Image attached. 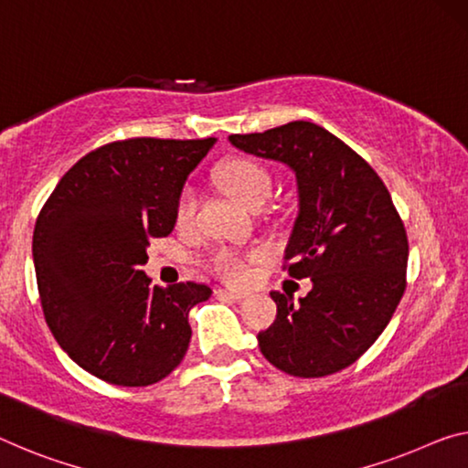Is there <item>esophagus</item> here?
<instances>
[{"instance_id":"obj_1","label":"esophagus","mask_w":468,"mask_h":468,"mask_svg":"<svg viewBox=\"0 0 468 468\" xmlns=\"http://www.w3.org/2000/svg\"><path fill=\"white\" fill-rule=\"evenodd\" d=\"M218 294L221 299H228V301H242L247 299V294L244 292H236V291H228V289H219Z\"/></svg>"}]
</instances>
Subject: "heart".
Listing matches in <instances>:
<instances>
[{
	"mask_svg": "<svg viewBox=\"0 0 468 468\" xmlns=\"http://www.w3.org/2000/svg\"><path fill=\"white\" fill-rule=\"evenodd\" d=\"M218 179L228 194L242 203L249 209L263 205L271 194V177L261 165L249 159H234L219 169ZM197 192L190 186L179 192L176 203V224L179 228L190 226L197 215ZM257 257V255H253ZM209 268L221 280L232 284H240L249 278V257H242L229 249H218L209 257Z\"/></svg>",
	"mask_w": 468,
	"mask_h": 468,
	"instance_id": "obj_1",
	"label": "heart"
}]
</instances>
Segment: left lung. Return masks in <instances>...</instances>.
Here are the masks:
<instances>
[{"instance_id": "obj_1", "label": "left lung", "mask_w": 468, "mask_h": 468, "mask_svg": "<svg viewBox=\"0 0 468 468\" xmlns=\"http://www.w3.org/2000/svg\"><path fill=\"white\" fill-rule=\"evenodd\" d=\"M229 142L294 171L299 215L284 270L314 282L299 303L270 292L278 314L257 335L259 349L286 375H335L368 351L404 297V221L377 171L324 127L292 121L263 133H234Z\"/></svg>"}]
</instances>
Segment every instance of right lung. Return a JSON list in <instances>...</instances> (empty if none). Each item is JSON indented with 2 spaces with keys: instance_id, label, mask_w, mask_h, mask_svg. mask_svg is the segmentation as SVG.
I'll return each instance as SVG.
<instances>
[{
  "instance_id": "1",
  "label": "right lung",
  "mask_w": 468,
  "mask_h": 468,
  "mask_svg": "<svg viewBox=\"0 0 468 468\" xmlns=\"http://www.w3.org/2000/svg\"><path fill=\"white\" fill-rule=\"evenodd\" d=\"M215 138H129L81 156L35 221L33 261L54 339L90 375L146 387L188 351L203 282L150 284L146 247L176 226V203Z\"/></svg>"
}]
</instances>
